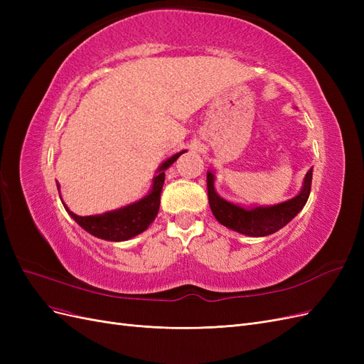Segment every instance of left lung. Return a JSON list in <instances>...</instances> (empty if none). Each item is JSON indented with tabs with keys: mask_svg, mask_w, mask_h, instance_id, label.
<instances>
[{
	"mask_svg": "<svg viewBox=\"0 0 364 364\" xmlns=\"http://www.w3.org/2000/svg\"><path fill=\"white\" fill-rule=\"evenodd\" d=\"M313 168L305 174L302 188L291 199L277 203V205H252L243 206L234 202H229L218 196L215 191V174L208 170L206 173V186H208V200L214 217L218 223L235 230L238 234L249 237H267L278 232L281 228L302 211L308 196L311 191Z\"/></svg>",
	"mask_w": 364,
	"mask_h": 364,
	"instance_id": "obj_1",
	"label": "left lung"
}]
</instances>
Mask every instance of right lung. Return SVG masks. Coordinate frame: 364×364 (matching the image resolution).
I'll return each instance as SVG.
<instances>
[{"label":"right lung","mask_w":364,"mask_h":364,"mask_svg":"<svg viewBox=\"0 0 364 364\" xmlns=\"http://www.w3.org/2000/svg\"><path fill=\"white\" fill-rule=\"evenodd\" d=\"M185 151L186 150L176 153V155H173L171 158L164 161L159 165L156 170V176L151 181L150 191L134 203L114 209V211L85 217L74 214L73 211H70V208L65 205V202L62 203L65 209H67V213L73 217L74 222L82 226L86 232H90L97 238H102L106 241H126L134 238L141 232H144V230L153 223V220L156 218L161 203V191L165 181V170H167L170 165H173L174 161ZM58 190H60L59 183Z\"/></svg>","instance_id":"add662e5"}]
</instances>
